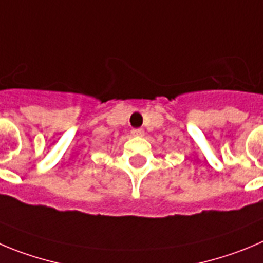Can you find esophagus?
<instances>
[{"instance_id": "1", "label": "esophagus", "mask_w": 263, "mask_h": 263, "mask_svg": "<svg viewBox=\"0 0 263 263\" xmlns=\"http://www.w3.org/2000/svg\"><path fill=\"white\" fill-rule=\"evenodd\" d=\"M131 134L134 135V136H144V129L143 128H135V129H132Z\"/></svg>"}]
</instances>
